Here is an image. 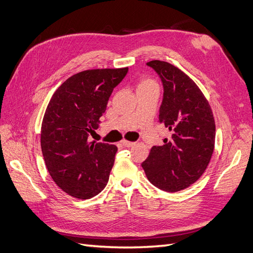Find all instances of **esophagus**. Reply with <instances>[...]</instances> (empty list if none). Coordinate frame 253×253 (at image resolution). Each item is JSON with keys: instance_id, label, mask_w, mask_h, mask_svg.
<instances>
[{"instance_id": "1", "label": "esophagus", "mask_w": 253, "mask_h": 253, "mask_svg": "<svg viewBox=\"0 0 253 253\" xmlns=\"http://www.w3.org/2000/svg\"><path fill=\"white\" fill-rule=\"evenodd\" d=\"M121 144L124 145V147H126V148H131V147H133V145L135 144V142L127 141V140H121Z\"/></svg>"}]
</instances>
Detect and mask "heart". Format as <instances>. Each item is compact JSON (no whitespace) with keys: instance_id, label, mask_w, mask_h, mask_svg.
<instances>
[{"instance_id":"heart-1","label":"heart","mask_w":253,"mask_h":253,"mask_svg":"<svg viewBox=\"0 0 253 253\" xmlns=\"http://www.w3.org/2000/svg\"><path fill=\"white\" fill-rule=\"evenodd\" d=\"M156 83L154 80H152L151 78H147L143 77L139 80L138 86H137V89H141V88H147V87H151V86H155Z\"/></svg>"}]
</instances>
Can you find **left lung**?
Instances as JSON below:
<instances>
[{"instance_id":"1","label":"left lung","mask_w":253,"mask_h":253,"mask_svg":"<svg viewBox=\"0 0 253 253\" xmlns=\"http://www.w3.org/2000/svg\"><path fill=\"white\" fill-rule=\"evenodd\" d=\"M162 79L159 122L171 132L141 164L149 181L166 192L194 183L208 167L215 142V122L203 91L188 75L160 60L147 63Z\"/></svg>"}]
</instances>
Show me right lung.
Returning <instances> with one entry per match:
<instances>
[{"mask_svg":"<svg viewBox=\"0 0 253 253\" xmlns=\"http://www.w3.org/2000/svg\"><path fill=\"white\" fill-rule=\"evenodd\" d=\"M124 68H97L73 75L53 93L41 126L45 165L56 185L79 200L99 194L109 181L117 147L88 140L100 125Z\"/></svg>","mask_w":253,"mask_h":253,"instance_id":"obj_1","label":"right lung"}]
</instances>
